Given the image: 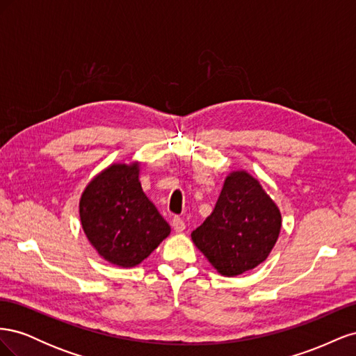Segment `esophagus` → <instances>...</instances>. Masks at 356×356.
Here are the masks:
<instances>
[{
  "mask_svg": "<svg viewBox=\"0 0 356 356\" xmlns=\"http://www.w3.org/2000/svg\"><path fill=\"white\" fill-rule=\"evenodd\" d=\"M172 227H174V230L177 233H181V232H184V229H186V222L181 217H174V220H172Z\"/></svg>",
  "mask_w": 356,
  "mask_h": 356,
  "instance_id": "esophagus-1",
  "label": "esophagus"
}]
</instances>
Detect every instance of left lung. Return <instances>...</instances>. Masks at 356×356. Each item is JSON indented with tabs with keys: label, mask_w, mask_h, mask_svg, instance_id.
I'll return each mask as SVG.
<instances>
[{
	"label": "left lung",
	"mask_w": 356,
	"mask_h": 356,
	"mask_svg": "<svg viewBox=\"0 0 356 356\" xmlns=\"http://www.w3.org/2000/svg\"><path fill=\"white\" fill-rule=\"evenodd\" d=\"M282 217L260 181L246 170L227 175L215 208L191 241L220 275L239 276L266 261Z\"/></svg>",
	"instance_id": "obj_1"
}]
</instances>
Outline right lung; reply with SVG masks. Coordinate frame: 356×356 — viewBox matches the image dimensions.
<instances>
[{
  "label": "right lung",
  "mask_w": 356,
  "mask_h": 356,
  "mask_svg": "<svg viewBox=\"0 0 356 356\" xmlns=\"http://www.w3.org/2000/svg\"><path fill=\"white\" fill-rule=\"evenodd\" d=\"M141 161L113 163L93 177L80 197L86 238L105 261L131 268L141 264L170 233V225L139 181Z\"/></svg>",
  "instance_id": "right-lung-1"
}]
</instances>
